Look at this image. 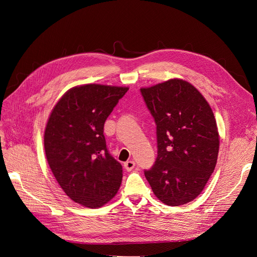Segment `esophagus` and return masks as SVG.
Returning <instances> with one entry per match:
<instances>
[{"label": "esophagus", "instance_id": "esophagus-1", "mask_svg": "<svg viewBox=\"0 0 257 257\" xmlns=\"http://www.w3.org/2000/svg\"><path fill=\"white\" fill-rule=\"evenodd\" d=\"M135 167V162L134 161H127V162H125L124 163V168H125L127 172H130V170H132Z\"/></svg>", "mask_w": 257, "mask_h": 257}]
</instances>
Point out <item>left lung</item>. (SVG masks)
Here are the masks:
<instances>
[{
  "instance_id": "left-lung-1",
  "label": "left lung",
  "mask_w": 257,
  "mask_h": 257,
  "mask_svg": "<svg viewBox=\"0 0 257 257\" xmlns=\"http://www.w3.org/2000/svg\"><path fill=\"white\" fill-rule=\"evenodd\" d=\"M141 93L157 125L158 157L145 170L162 203L180 206L195 199L213 173L219 132L212 109L188 81L170 79Z\"/></svg>"
}]
</instances>
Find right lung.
I'll return each instance as SVG.
<instances>
[{
	"instance_id": "right-lung-1",
	"label": "right lung",
	"mask_w": 257,
	"mask_h": 257,
	"mask_svg": "<svg viewBox=\"0 0 257 257\" xmlns=\"http://www.w3.org/2000/svg\"><path fill=\"white\" fill-rule=\"evenodd\" d=\"M128 88L84 84L68 90L45 130L46 158L53 176L75 203L98 208L118 192L122 165L107 149L104 124Z\"/></svg>"
}]
</instances>
